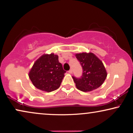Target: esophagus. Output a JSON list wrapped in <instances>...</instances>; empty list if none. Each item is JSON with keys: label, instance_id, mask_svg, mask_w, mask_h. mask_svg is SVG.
Wrapping results in <instances>:
<instances>
[{"label": "esophagus", "instance_id": "esophagus-1", "mask_svg": "<svg viewBox=\"0 0 133 133\" xmlns=\"http://www.w3.org/2000/svg\"><path fill=\"white\" fill-rule=\"evenodd\" d=\"M68 72H69V73H70V74L72 73V70H71H71H70L68 71Z\"/></svg>", "mask_w": 133, "mask_h": 133}]
</instances>
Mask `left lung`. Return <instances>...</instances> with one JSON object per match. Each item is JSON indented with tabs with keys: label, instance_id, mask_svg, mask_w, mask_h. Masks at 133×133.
Masks as SVG:
<instances>
[{
	"label": "left lung",
	"instance_id": "obj_1",
	"mask_svg": "<svg viewBox=\"0 0 133 133\" xmlns=\"http://www.w3.org/2000/svg\"><path fill=\"white\" fill-rule=\"evenodd\" d=\"M76 57L83 70L81 77L72 76L78 90L88 92L101 87L107 76L102 62L91 52L76 54Z\"/></svg>",
	"mask_w": 133,
	"mask_h": 133
}]
</instances>
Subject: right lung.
<instances>
[{
    "label": "right lung",
    "mask_w": 133,
    "mask_h": 133,
    "mask_svg": "<svg viewBox=\"0 0 133 133\" xmlns=\"http://www.w3.org/2000/svg\"><path fill=\"white\" fill-rule=\"evenodd\" d=\"M65 72L57 55L44 54L34 63L29 77L36 88L51 92L59 88Z\"/></svg>",
    "instance_id": "obj_1"
}]
</instances>
